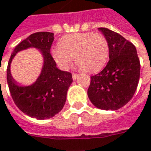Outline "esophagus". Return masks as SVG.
Segmentation results:
<instances>
[{
    "label": "esophagus",
    "instance_id": "1",
    "mask_svg": "<svg viewBox=\"0 0 151 151\" xmlns=\"http://www.w3.org/2000/svg\"><path fill=\"white\" fill-rule=\"evenodd\" d=\"M78 74H77V73H73V74H72V78H73V80H76L77 79V78H78Z\"/></svg>",
    "mask_w": 151,
    "mask_h": 151
}]
</instances>
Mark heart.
<instances>
[{
  "label": "heart",
  "instance_id": "b5f03b06",
  "mask_svg": "<svg viewBox=\"0 0 151 151\" xmlns=\"http://www.w3.org/2000/svg\"><path fill=\"white\" fill-rule=\"evenodd\" d=\"M109 56L108 41L101 34L75 33L62 37L58 48L52 50V57L63 69H67L73 58L83 72L98 71Z\"/></svg>",
  "mask_w": 151,
  "mask_h": 151
}]
</instances>
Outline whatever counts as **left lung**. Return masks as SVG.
<instances>
[{"mask_svg":"<svg viewBox=\"0 0 151 151\" xmlns=\"http://www.w3.org/2000/svg\"><path fill=\"white\" fill-rule=\"evenodd\" d=\"M109 44V58L99 73L91 77L90 101L101 110H117L134 96L140 78V59L135 45L118 33L99 28Z\"/></svg>","mask_w":151,"mask_h":151,"instance_id":"8db88e82","label":"left lung"}]
</instances>
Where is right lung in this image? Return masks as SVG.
Instances as JSON below:
<instances>
[{"label":"right lung","instance_id":"obj_1","mask_svg":"<svg viewBox=\"0 0 151 151\" xmlns=\"http://www.w3.org/2000/svg\"><path fill=\"white\" fill-rule=\"evenodd\" d=\"M53 41V33L37 32L30 35L15 46L7 66V83L15 104L24 114L39 120L53 117L62 110L66 101L68 89L73 82L71 73L61 71L56 67V63L50 54ZM31 47L41 50L44 66L35 84L20 87L11 76L10 63L17 52Z\"/></svg>","mask_w":151,"mask_h":151}]
</instances>
